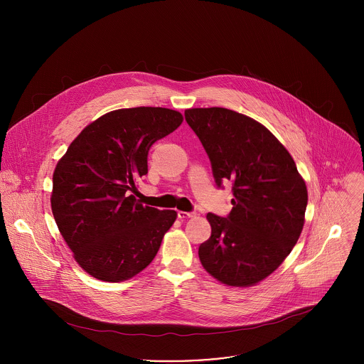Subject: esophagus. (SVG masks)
Returning <instances> with one entry per match:
<instances>
[{
  "label": "esophagus",
  "mask_w": 364,
  "mask_h": 364,
  "mask_svg": "<svg viewBox=\"0 0 364 364\" xmlns=\"http://www.w3.org/2000/svg\"><path fill=\"white\" fill-rule=\"evenodd\" d=\"M177 216H178V219L184 220V219L193 218V216H194V212H183V210H178V212H177Z\"/></svg>",
  "instance_id": "34e87169"
}]
</instances>
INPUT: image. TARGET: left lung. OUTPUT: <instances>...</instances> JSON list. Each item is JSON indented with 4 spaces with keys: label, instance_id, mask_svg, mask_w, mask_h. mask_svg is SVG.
Returning a JSON list of instances; mask_svg holds the SVG:
<instances>
[{
    "label": "left lung",
    "instance_id": "1",
    "mask_svg": "<svg viewBox=\"0 0 364 364\" xmlns=\"http://www.w3.org/2000/svg\"><path fill=\"white\" fill-rule=\"evenodd\" d=\"M212 164L216 186L232 183L228 218L207 213L212 236L198 247L204 269L230 287L271 275L296 243L306 187L287 148L255 119L226 108L184 112Z\"/></svg>",
    "mask_w": 364,
    "mask_h": 364
}]
</instances>
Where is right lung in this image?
<instances>
[{
  "mask_svg": "<svg viewBox=\"0 0 364 364\" xmlns=\"http://www.w3.org/2000/svg\"><path fill=\"white\" fill-rule=\"evenodd\" d=\"M183 122L167 108L112 111L87 125L53 174L51 210L76 262L93 278L119 282L157 255L176 210L141 204L134 193L148 173V151Z\"/></svg>",
  "mask_w": 364,
  "mask_h": 364,
  "instance_id": "obj_1",
  "label": "right lung"
}]
</instances>
